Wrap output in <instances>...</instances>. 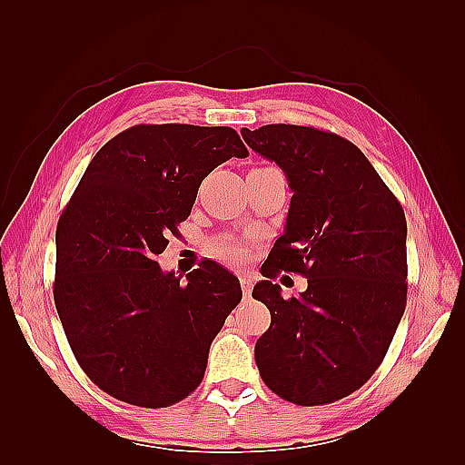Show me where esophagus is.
<instances>
[{"label": "esophagus", "mask_w": 465, "mask_h": 465, "mask_svg": "<svg viewBox=\"0 0 465 465\" xmlns=\"http://www.w3.org/2000/svg\"><path fill=\"white\" fill-rule=\"evenodd\" d=\"M241 287H242L244 297H250V292H252V287H254V283H252V279H250V277L241 275Z\"/></svg>", "instance_id": "1"}]
</instances>
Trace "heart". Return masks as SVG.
I'll use <instances>...</instances> for the list:
<instances>
[{
    "instance_id": "heart-1",
    "label": "heart",
    "mask_w": 465,
    "mask_h": 465,
    "mask_svg": "<svg viewBox=\"0 0 465 465\" xmlns=\"http://www.w3.org/2000/svg\"><path fill=\"white\" fill-rule=\"evenodd\" d=\"M215 254L229 263H242L246 258V246L234 238H221L213 244Z\"/></svg>"
}]
</instances>
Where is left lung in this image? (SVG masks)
I'll return each instance as SVG.
<instances>
[{
	"label": "left lung",
	"mask_w": 465,
	"mask_h": 465,
	"mask_svg": "<svg viewBox=\"0 0 465 465\" xmlns=\"http://www.w3.org/2000/svg\"><path fill=\"white\" fill-rule=\"evenodd\" d=\"M250 149L279 164L292 190L285 232L262 265L252 297L272 312L256 341L265 386L297 405L359 390L384 361L407 302V223L396 195L341 135L270 124ZM301 272L309 289L285 302L269 281Z\"/></svg>",
	"instance_id": "left-lung-1"
}]
</instances>
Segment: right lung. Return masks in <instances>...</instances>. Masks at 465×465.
<instances>
[{
  "label": "right lung",
  "mask_w": 465,
  "mask_h": 465,
  "mask_svg": "<svg viewBox=\"0 0 465 465\" xmlns=\"http://www.w3.org/2000/svg\"><path fill=\"white\" fill-rule=\"evenodd\" d=\"M232 157H248L232 128L139 124L94 154L62 211L55 311L81 369L112 398L157 410L200 386L242 289L211 260L182 279L157 256L202 180Z\"/></svg>",
  "instance_id": "1"
}]
</instances>
